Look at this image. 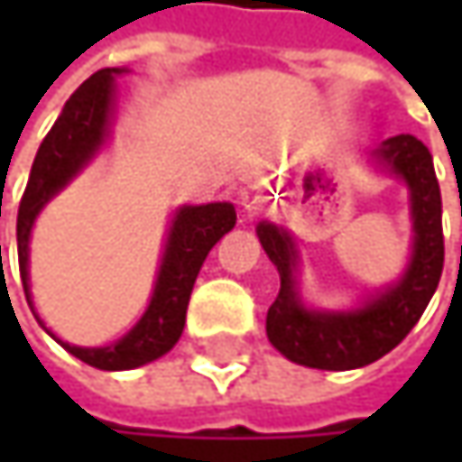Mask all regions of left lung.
Returning a JSON list of instances; mask_svg holds the SVG:
<instances>
[{
    "label": "left lung",
    "mask_w": 462,
    "mask_h": 462,
    "mask_svg": "<svg viewBox=\"0 0 462 462\" xmlns=\"http://www.w3.org/2000/svg\"><path fill=\"white\" fill-rule=\"evenodd\" d=\"M377 157L399 173L412 192L415 251L404 278L369 300L356 313H313L305 310L294 286V243L283 230L262 222L256 235L278 267L281 291L267 310L270 342L294 364L345 372L366 366L391 353L425 313L441 270H444V232H441V192L428 146L410 134L388 139Z\"/></svg>",
    "instance_id": "1"
}]
</instances>
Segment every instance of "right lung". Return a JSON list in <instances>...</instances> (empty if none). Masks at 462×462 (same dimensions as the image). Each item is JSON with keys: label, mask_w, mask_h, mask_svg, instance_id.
Segmentation results:
<instances>
[{"label": "right lung", "mask_w": 462, "mask_h": 462, "mask_svg": "<svg viewBox=\"0 0 462 462\" xmlns=\"http://www.w3.org/2000/svg\"><path fill=\"white\" fill-rule=\"evenodd\" d=\"M115 74H120V69H101L71 93V98L66 101L63 112L58 115L55 125L50 128L34 157L32 176L18 208V264L26 300L32 225L47 200L60 187H66V181L98 152V146L106 139L115 101ZM235 219L237 214L232 203L181 208L165 243L149 310L136 323V328L112 347H77L60 339L58 342L79 361L106 372L136 369L168 353L184 331L195 278L217 240L235 227Z\"/></svg>", "instance_id": "right-lung-1"}]
</instances>
